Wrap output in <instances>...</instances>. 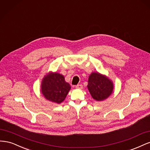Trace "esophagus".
<instances>
[{
    "mask_svg": "<svg viewBox=\"0 0 150 150\" xmlns=\"http://www.w3.org/2000/svg\"><path fill=\"white\" fill-rule=\"evenodd\" d=\"M76 88L77 89H82L83 88V85L82 84H78L76 86Z\"/></svg>",
    "mask_w": 150,
    "mask_h": 150,
    "instance_id": "1",
    "label": "esophagus"
}]
</instances>
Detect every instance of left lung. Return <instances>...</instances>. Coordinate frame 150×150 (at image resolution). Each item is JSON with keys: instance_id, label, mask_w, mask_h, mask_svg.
<instances>
[{"instance_id": "obj_1", "label": "left lung", "mask_w": 150, "mask_h": 150, "mask_svg": "<svg viewBox=\"0 0 150 150\" xmlns=\"http://www.w3.org/2000/svg\"><path fill=\"white\" fill-rule=\"evenodd\" d=\"M113 83L108 77L92 72L88 79V88L93 98L98 101H103L112 94Z\"/></svg>"}]
</instances>
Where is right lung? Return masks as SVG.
<instances>
[{
    "label": "right lung",
    "mask_w": 150,
    "mask_h": 150,
    "mask_svg": "<svg viewBox=\"0 0 150 150\" xmlns=\"http://www.w3.org/2000/svg\"><path fill=\"white\" fill-rule=\"evenodd\" d=\"M71 89L64 77L57 72H49L41 83V93L44 98L53 103L60 104L64 100Z\"/></svg>",
    "instance_id": "obj_1"
}]
</instances>
